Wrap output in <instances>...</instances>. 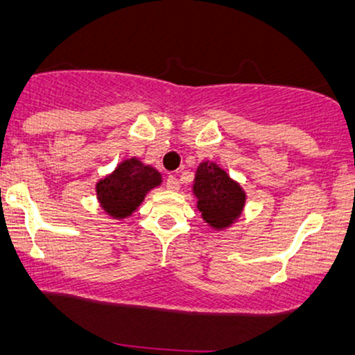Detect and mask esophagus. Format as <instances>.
Wrapping results in <instances>:
<instances>
[{
  "label": "esophagus",
  "instance_id": "esophagus-1",
  "mask_svg": "<svg viewBox=\"0 0 355 355\" xmlns=\"http://www.w3.org/2000/svg\"><path fill=\"white\" fill-rule=\"evenodd\" d=\"M166 187H168L169 191H179V181L176 176H168V179H166Z\"/></svg>",
  "mask_w": 355,
  "mask_h": 355
}]
</instances>
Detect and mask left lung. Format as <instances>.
<instances>
[{
	"label": "left lung",
	"instance_id": "left-lung-1",
	"mask_svg": "<svg viewBox=\"0 0 355 355\" xmlns=\"http://www.w3.org/2000/svg\"><path fill=\"white\" fill-rule=\"evenodd\" d=\"M192 194L198 199V211L212 230L222 232L242 217L247 192L216 161H202L196 169Z\"/></svg>",
	"mask_w": 355,
	"mask_h": 355
}]
</instances>
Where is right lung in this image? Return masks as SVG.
Masks as SVG:
<instances>
[{
	"label": "right lung",
	"instance_id": "obj_1",
	"mask_svg": "<svg viewBox=\"0 0 355 355\" xmlns=\"http://www.w3.org/2000/svg\"><path fill=\"white\" fill-rule=\"evenodd\" d=\"M163 184V176L137 156L125 157L107 176L95 182L100 209L115 220L133 216L151 189Z\"/></svg>",
	"mask_w": 355,
	"mask_h": 355
}]
</instances>
